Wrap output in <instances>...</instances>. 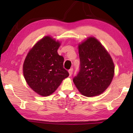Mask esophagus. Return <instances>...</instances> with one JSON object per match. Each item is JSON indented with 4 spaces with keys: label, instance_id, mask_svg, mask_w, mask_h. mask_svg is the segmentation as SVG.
I'll list each match as a JSON object with an SVG mask.
<instances>
[{
    "label": "esophagus",
    "instance_id": "esophagus-1",
    "mask_svg": "<svg viewBox=\"0 0 133 133\" xmlns=\"http://www.w3.org/2000/svg\"><path fill=\"white\" fill-rule=\"evenodd\" d=\"M73 68H71L69 70V76H71V75H72V73H73Z\"/></svg>",
    "mask_w": 133,
    "mask_h": 133
}]
</instances>
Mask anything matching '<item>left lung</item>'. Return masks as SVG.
Segmentation results:
<instances>
[{
	"label": "left lung",
	"mask_w": 133,
	"mask_h": 133,
	"mask_svg": "<svg viewBox=\"0 0 133 133\" xmlns=\"http://www.w3.org/2000/svg\"><path fill=\"white\" fill-rule=\"evenodd\" d=\"M80 70L73 82L87 97L100 95L109 86L114 74L111 56L100 42L90 37L78 45Z\"/></svg>",
	"instance_id": "left-lung-1"
}]
</instances>
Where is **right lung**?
Masks as SVG:
<instances>
[{
    "instance_id": "right-lung-1",
    "label": "right lung",
    "mask_w": 133,
    "mask_h": 133,
    "mask_svg": "<svg viewBox=\"0 0 133 133\" xmlns=\"http://www.w3.org/2000/svg\"><path fill=\"white\" fill-rule=\"evenodd\" d=\"M60 43L45 36L35 44L24 60V78L30 88L42 96H49L69 75L63 67L64 58L58 55Z\"/></svg>"
}]
</instances>
